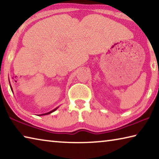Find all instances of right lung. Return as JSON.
<instances>
[{
    "mask_svg": "<svg viewBox=\"0 0 159 159\" xmlns=\"http://www.w3.org/2000/svg\"><path fill=\"white\" fill-rule=\"evenodd\" d=\"M11 88V90H12V87H10ZM58 108V107H57V108H55V109H53V110H52V111H49V112H48V113H45V114H40V115H39V116H43V115H47V114H51V113L52 112H53V111H55L56 109H57Z\"/></svg>",
    "mask_w": 159,
    "mask_h": 159,
    "instance_id": "obj_1",
    "label": "right lung"
}]
</instances>
